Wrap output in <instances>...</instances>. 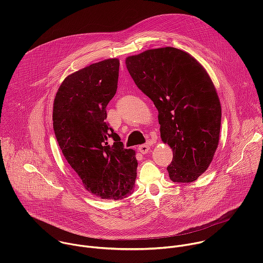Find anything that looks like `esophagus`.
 <instances>
[{
  "mask_svg": "<svg viewBox=\"0 0 263 263\" xmlns=\"http://www.w3.org/2000/svg\"><path fill=\"white\" fill-rule=\"evenodd\" d=\"M148 149H149V145L148 144H141V145L138 146V151L140 153H142V154H146L148 152Z\"/></svg>",
  "mask_w": 263,
  "mask_h": 263,
  "instance_id": "1",
  "label": "esophagus"
}]
</instances>
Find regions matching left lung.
Wrapping results in <instances>:
<instances>
[{"mask_svg":"<svg viewBox=\"0 0 263 263\" xmlns=\"http://www.w3.org/2000/svg\"><path fill=\"white\" fill-rule=\"evenodd\" d=\"M126 65L158 110L161 138L173 148L171 180L196 181L213 159L220 131V103L207 71L189 53L172 47L130 56Z\"/></svg>","mask_w":263,"mask_h":263,"instance_id":"8db88e82","label":"left lung"}]
</instances>
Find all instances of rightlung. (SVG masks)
I'll list each match as a JSON object with an SVG mask.
<instances>
[{
    "mask_svg": "<svg viewBox=\"0 0 263 263\" xmlns=\"http://www.w3.org/2000/svg\"><path fill=\"white\" fill-rule=\"evenodd\" d=\"M120 61L107 59L67 76L53 107V128L62 154L85 189L106 200L128 197L136 179L135 152L125 148L107 119L118 89Z\"/></svg>",
    "mask_w": 263,
    "mask_h": 263,
    "instance_id": "add662e5",
    "label": "right lung"
}]
</instances>
